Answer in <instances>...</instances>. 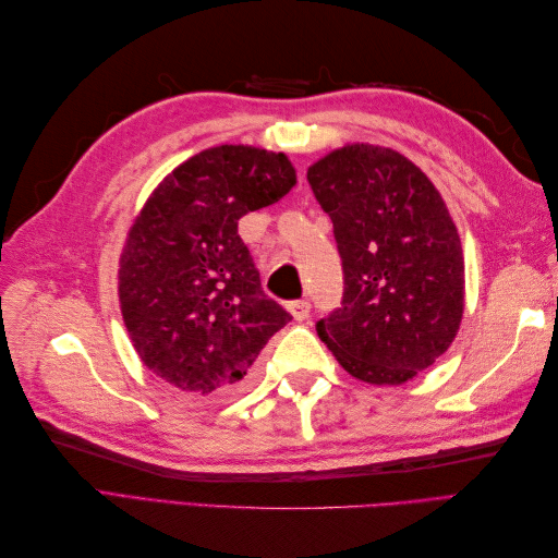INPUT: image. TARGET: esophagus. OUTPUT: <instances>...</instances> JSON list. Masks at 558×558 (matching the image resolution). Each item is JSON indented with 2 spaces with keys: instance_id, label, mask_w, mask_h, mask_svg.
I'll list each match as a JSON object with an SVG mask.
<instances>
[{
  "instance_id": "1",
  "label": "esophagus",
  "mask_w": 558,
  "mask_h": 558,
  "mask_svg": "<svg viewBox=\"0 0 558 558\" xmlns=\"http://www.w3.org/2000/svg\"><path fill=\"white\" fill-rule=\"evenodd\" d=\"M289 312L293 316V320H305L310 316V302L305 300H295L289 305Z\"/></svg>"
}]
</instances>
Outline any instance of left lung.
Listing matches in <instances>:
<instances>
[{
    "label": "left lung",
    "mask_w": 558,
    "mask_h": 558,
    "mask_svg": "<svg viewBox=\"0 0 558 558\" xmlns=\"http://www.w3.org/2000/svg\"><path fill=\"white\" fill-rule=\"evenodd\" d=\"M344 267L342 307L316 332L351 377L400 386L459 335L465 260L440 191L398 150L353 142L310 165Z\"/></svg>",
    "instance_id": "8db88e82"
}]
</instances>
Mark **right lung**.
Segmentation results:
<instances>
[{
  "label": "right lung",
  "mask_w": 558,
  "mask_h": 558,
  "mask_svg": "<svg viewBox=\"0 0 558 558\" xmlns=\"http://www.w3.org/2000/svg\"><path fill=\"white\" fill-rule=\"evenodd\" d=\"M298 183L286 154L248 144L199 150L167 174L128 230L118 302L140 361L195 398L238 391L291 316L260 289L240 218Z\"/></svg>",
  "instance_id": "1"
}]
</instances>
